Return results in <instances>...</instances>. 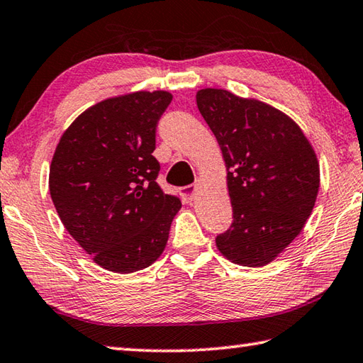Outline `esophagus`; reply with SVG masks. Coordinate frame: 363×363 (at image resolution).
Returning <instances> with one entry per match:
<instances>
[{"mask_svg":"<svg viewBox=\"0 0 363 363\" xmlns=\"http://www.w3.org/2000/svg\"><path fill=\"white\" fill-rule=\"evenodd\" d=\"M195 190H196V186L195 184H190V186H186V187H181V196H182V200L186 201V203H190L191 201V198H194V195H195Z\"/></svg>","mask_w":363,"mask_h":363,"instance_id":"34e87169","label":"esophagus"}]
</instances>
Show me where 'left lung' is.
<instances>
[{"mask_svg": "<svg viewBox=\"0 0 363 363\" xmlns=\"http://www.w3.org/2000/svg\"><path fill=\"white\" fill-rule=\"evenodd\" d=\"M228 167L233 223L216 244L240 266L271 262L301 233L319 189L315 151L294 121L225 89L196 94Z\"/></svg>", "mask_w": 363, "mask_h": 363, "instance_id": "1", "label": "left lung"}]
</instances>
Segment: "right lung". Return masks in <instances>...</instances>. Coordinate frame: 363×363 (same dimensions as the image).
Segmentation results:
<instances>
[{"label": "right lung", "instance_id": "1", "mask_svg": "<svg viewBox=\"0 0 363 363\" xmlns=\"http://www.w3.org/2000/svg\"><path fill=\"white\" fill-rule=\"evenodd\" d=\"M173 96L140 91L91 106L64 132L50 167L62 225L99 266L130 274L157 259L181 200L160 189L155 132Z\"/></svg>", "mask_w": 363, "mask_h": 363}]
</instances>
